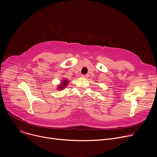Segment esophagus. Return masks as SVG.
<instances>
[{"mask_svg": "<svg viewBox=\"0 0 157 157\" xmlns=\"http://www.w3.org/2000/svg\"><path fill=\"white\" fill-rule=\"evenodd\" d=\"M82 77H83V78H87L88 76L87 75H82Z\"/></svg>", "mask_w": 157, "mask_h": 157, "instance_id": "esophagus-1", "label": "esophagus"}]
</instances>
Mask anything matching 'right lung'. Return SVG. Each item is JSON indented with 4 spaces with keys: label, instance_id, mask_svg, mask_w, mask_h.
<instances>
[{
    "label": "right lung",
    "instance_id": "add662e5",
    "mask_svg": "<svg viewBox=\"0 0 157 157\" xmlns=\"http://www.w3.org/2000/svg\"><path fill=\"white\" fill-rule=\"evenodd\" d=\"M69 81L67 79H62V81L60 82V84H59V85H58L59 86H57V89L59 90H63L66 86L68 85L69 83Z\"/></svg>",
    "mask_w": 157,
    "mask_h": 157
}]
</instances>
